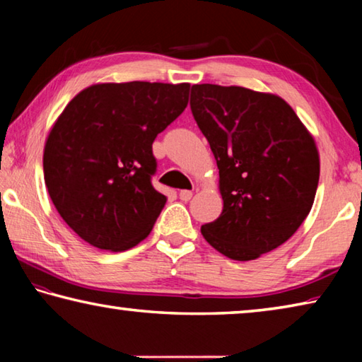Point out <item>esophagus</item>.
<instances>
[{"mask_svg":"<svg viewBox=\"0 0 362 362\" xmlns=\"http://www.w3.org/2000/svg\"><path fill=\"white\" fill-rule=\"evenodd\" d=\"M192 196H193L192 189H180V192H179V198L182 201H185V203H187V201L192 199Z\"/></svg>","mask_w":362,"mask_h":362,"instance_id":"34e87169","label":"esophagus"}]
</instances>
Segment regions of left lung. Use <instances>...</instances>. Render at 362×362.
I'll return each instance as SVG.
<instances>
[{
  "instance_id": "8db88e82",
  "label": "left lung",
  "mask_w": 362,
  "mask_h": 362,
  "mask_svg": "<svg viewBox=\"0 0 362 362\" xmlns=\"http://www.w3.org/2000/svg\"><path fill=\"white\" fill-rule=\"evenodd\" d=\"M189 108L216 156L223 198L220 217L201 226L204 240L240 262L276 249L313 206V137L281 97L240 86L194 84Z\"/></svg>"
}]
</instances>
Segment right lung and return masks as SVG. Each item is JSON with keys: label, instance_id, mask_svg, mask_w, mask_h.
Returning <instances> with one entry per match:
<instances>
[{"label": "right lung", "instance_id": "obj_1", "mask_svg": "<svg viewBox=\"0 0 362 362\" xmlns=\"http://www.w3.org/2000/svg\"><path fill=\"white\" fill-rule=\"evenodd\" d=\"M188 93L187 83L95 84L59 116L42 156L46 188L90 246L116 252L148 236L166 204L151 183V145L185 110Z\"/></svg>", "mask_w": 362, "mask_h": 362}]
</instances>
